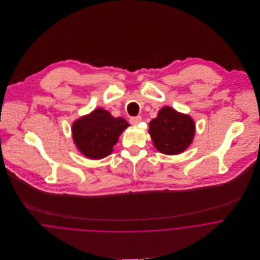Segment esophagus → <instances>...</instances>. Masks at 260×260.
I'll return each instance as SVG.
<instances>
[{"mask_svg": "<svg viewBox=\"0 0 260 260\" xmlns=\"http://www.w3.org/2000/svg\"><path fill=\"white\" fill-rule=\"evenodd\" d=\"M141 120H142L141 116H134V117L130 118V123L132 125H137L139 122H141Z\"/></svg>", "mask_w": 260, "mask_h": 260, "instance_id": "34e87169", "label": "esophagus"}]
</instances>
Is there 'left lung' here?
Returning <instances> with one entry per match:
<instances>
[{"instance_id": "8db88e82", "label": "left lung", "mask_w": 260, "mask_h": 260, "mask_svg": "<svg viewBox=\"0 0 260 260\" xmlns=\"http://www.w3.org/2000/svg\"><path fill=\"white\" fill-rule=\"evenodd\" d=\"M149 134L155 148L166 155L185 151L195 135V123L186 114L165 106L149 123Z\"/></svg>"}]
</instances>
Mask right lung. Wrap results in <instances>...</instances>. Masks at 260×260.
I'll use <instances>...</instances> for the list:
<instances>
[{
  "mask_svg": "<svg viewBox=\"0 0 260 260\" xmlns=\"http://www.w3.org/2000/svg\"><path fill=\"white\" fill-rule=\"evenodd\" d=\"M129 126L124 118H115L109 112L98 108L73 123L75 145L89 159L105 158L111 154L119 136Z\"/></svg>",
  "mask_w": 260,
  "mask_h": 260,
  "instance_id": "add662e5",
  "label": "right lung"
}]
</instances>
